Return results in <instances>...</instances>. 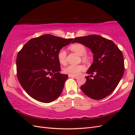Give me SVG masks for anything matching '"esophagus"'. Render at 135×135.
I'll list each match as a JSON object with an SVG mask.
<instances>
[{"instance_id":"1","label":"esophagus","mask_w":135,"mask_h":135,"mask_svg":"<svg viewBox=\"0 0 135 135\" xmlns=\"http://www.w3.org/2000/svg\"><path fill=\"white\" fill-rule=\"evenodd\" d=\"M69 78H76V76H73V75H69Z\"/></svg>"}]
</instances>
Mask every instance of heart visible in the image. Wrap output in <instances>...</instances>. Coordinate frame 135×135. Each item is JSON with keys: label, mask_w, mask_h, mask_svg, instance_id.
<instances>
[{"label": "heart", "mask_w": 135, "mask_h": 135, "mask_svg": "<svg viewBox=\"0 0 135 135\" xmlns=\"http://www.w3.org/2000/svg\"><path fill=\"white\" fill-rule=\"evenodd\" d=\"M70 48L71 50L75 52L79 55L83 56V60L85 62L88 60V57L85 55L87 54V49L83 45L81 44H74L71 45ZM66 51L64 48H61L59 50L57 54V59L60 64L65 65L66 63ZM84 69V66L81 65H69L64 68L63 71L65 74H68L69 75L75 76L78 75Z\"/></svg>", "instance_id": "b5f03b06"}]
</instances>
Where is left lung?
I'll return each mask as SVG.
<instances>
[{
	"mask_svg": "<svg viewBox=\"0 0 135 135\" xmlns=\"http://www.w3.org/2000/svg\"><path fill=\"white\" fill-rule=\"evenodd\" d=\"M76 42L89 48L93 54V62L87 71L93 78L85 76L86 82L80 89L92 99H103L114 91L123 75L122 52L112 40L97 35L75 38L73 43Z\"/></svg>",
	"mask_w": 135,
	"mask_h": 135,
	"instance_id": "left-lung-1",
	"label": "left lung"
}]
</instances>
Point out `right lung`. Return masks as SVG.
Listing matches in <instances>:
<instances>
[{"instance_id": "obj_1", "label": "right lung", "mask_w": 135, "mask_h": 135, "mask_svg": "<svg viewBox=\"0 0 135 135\" xmlns=\"http://www.w3.org/2000/svg\"><path fill=\"white\" fill-rule=\"evenodd\" d=\"M73 39L43 35L28 40L18 53L16 60L18 80L24 90L34 99L48 103L60 96L68 75L60 73L57 54Z\"/></svg>"}]
</instances>
